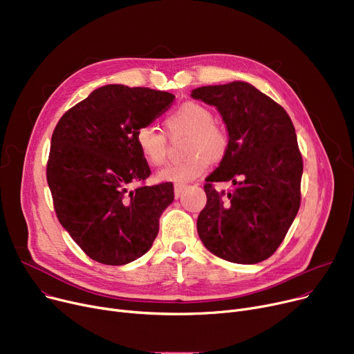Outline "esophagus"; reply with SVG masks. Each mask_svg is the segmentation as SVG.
<instances>
[{
    "mask_svg": "<svg viewBox=\"0 0 354 354\" xmlns=\"http://www.w3.org/2000/svg\"><path fill=\"white\" fill-rule=\"evenodd\" d=\"M187 189V185H175V196L176 198H179L182 194H183V191Z\"/></svg>",
    "mask_w": 354,
    "mask_h": 354,
    "instance_id": "obj_1",
    "label": "esophagus"
}]
</instances>
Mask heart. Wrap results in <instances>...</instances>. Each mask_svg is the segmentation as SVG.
<instances>
[{
  "instance_id": "b5f03b06",
  "label": "heart",
  "mask_w": 354,
  "mask_h": 354,
  "mask_svg": "<svg viewBox=\"0 0 354 354\" xmlns=\"http://www.w3.org/2000/svg\"><path fill=\"white\" fill-rule=\"evenodd\" d=\"M166 127L171 133H187V158L182 162L165 166L156 174L159 182L188 183L207 171L209 160L216 162L227 153V133L214 124L211 111L198 103H185L166 119ZM136 146L142 158L153 166H159L166 159V136L153 126L145 124L138 129Z\"/></svg>"
}]
</instances>
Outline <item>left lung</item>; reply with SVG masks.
I'll return each mask as SVG.
<instances>
[{"label": "left lung", "instance_id": "8db88e82", "mask_svg": "<svg viewBox=\"0 0 354 354\" xmlns=\"http://www.w3.org/2000/svg\"><path fill=\"white\" fill-rule=\"evenodd\" d=\"M191 97L215 106L228 149L205 179L207 205L198 216L202 244L236 264H257L280 247L300 208L303 159L287 111L250 83L203 86ZM214 181H232L218 193Z\"/></svg>", "mask_w": 354, "mask_h": 354}]
</instances>
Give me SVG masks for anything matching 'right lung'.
Returning <instances> with one entry per match:
<instances>
[{
    "mask_svg": "<svg viewBox=\"0 0 354 354\" xmlns=\"http://www.w3.org/2000/svg\"><path fill=\"white\" fill-rule=\"evenodd\" d=\"M172 93L106 84L55 126L47 182L63 228L95 261L124 266L151 250L174 183L129 185L151 175L136 146L138 129L172 106Z\"/></svg>",
    "mask_w": 354,
    "mask_h": 354,
    "instance_id": "1",
    "label": "right lung"
}]
</instances>
